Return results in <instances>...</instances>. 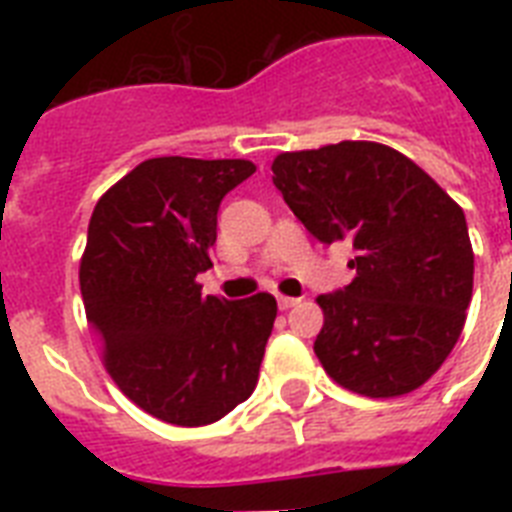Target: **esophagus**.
Listing matches in <instances>:
<instances>
[{
    "label": "esophagus",
    "mask_w": 512,
    "mask_h": 512,
    "mask_svg": "<svg viewBox=\"0 0 512 512\" xmlns=\"http://www.w3.org/2000/svg\"><path fill=\"white\" fill-rule=\"evenodd\" d=\"M276 303H279L281 311H289V308H295L300 303V297H287V295H276Z\"/></svg>",
    "instance_id": "obj_1"
}]
</instances>
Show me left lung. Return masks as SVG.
Returning a JSON list of instances; mask_svg holds the SVG:
<instances>
[{"mask_svg": "<svg viewBox=\"0 0 512 512\" xmlns=\"http://www.w3.org/2000/svg\"><path fill=\"white\" fill-rule=\"evenodd\" d=\"M273 185L321 241H348V287L319 297L313 342L342 388L369 398L420 388L452 353L473 295L468 223L449 193L393 148L342 140L273 159Z\"/></svg>", "mask_w": 512, "mask_h": 512, "instance_id": "obj_1", "label": "left lung"}]
</instances>
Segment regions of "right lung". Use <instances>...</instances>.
I'll use <instances>...</instances> for the list:
<instances>
[{
  "label": "right lung",
  "mask_w": 512,
  "mask_h": 512,
  "mask_svg": "<svg viewBox=\"0 0 512 512\" xmlns=\"http://www.w3.org/2000/svg\"><path fill=\"white\" fill-rule=\"evenodd\" d=\"M257 167L247 159L159 156L103 193L79 284L92 332L130 401L183 428L217 422L252 396L276 300L201 295L217 209Z\"/></svg>",
  "instance_id": "add662e5"
}]
</instances>
